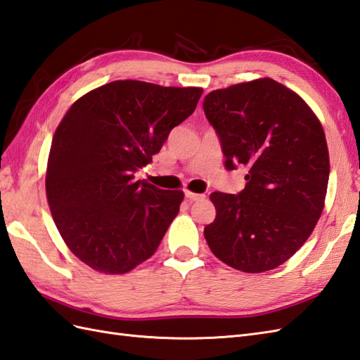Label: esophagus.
Wrapping results in <instances>:
<instances>
[{
  "mask_svg": "<svg viewBox=\"0 0 360 360\" xmlns=\"http://www.w3.org/2000/svg\"><path fill=\"white\" fill-rule=\"evenodd\" d=\"M186 198L188 199V200H200V199H204L205 198V195H199V193H191V191H186Z\"/></svg>",
  "mask_w": 360,
  "mask_h": 360,
  "instance_id": "1",
  "label": "esophagus"
}]
</instances>
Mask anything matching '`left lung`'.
I'll list each match as a JSON object with an SVG mask.
<instances>
[{"label": "left lung", "instance_id": "left-lung-1", "mask_svg": "<svg viewBox=\"0 0 360 360\" xmlns=\"http://www.w3.org/2000/svg\"><path fill=\"white\" fill-rule=\"evenodd\" d=\"M202 107L225 169L248 170L238 195H210L216 218L204 229L207 244L236 270H273L304 245L322 214L330 176L322 125L302 98L270 78L213 90Z\"/></svg>", "mask_w": 360, "mask_h": 360}]
</instances>
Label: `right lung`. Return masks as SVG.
Segmentation results:
<instances>
[{"instance_id": "add662e5", "label": "right lung", "mask_w": 360, "mask_h": 360, "mask_svg": "<svg viewBox=\"0 0 360 360\" xmlns=\"http://www.w3.org/2000/svg\"><path fill=\"white\" fill-rule=\"evenodd\" d=\"M199 87L113 81L89 91L58 125L46 193L67 247L90 269L122 274L160 247L184 199L135 173L195 112Z\"/></svg>"}]
</instances>
